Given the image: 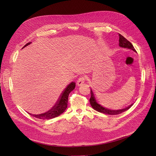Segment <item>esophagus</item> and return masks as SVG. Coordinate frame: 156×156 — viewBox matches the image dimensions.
<instances>
[{"label": "esophagus", "instance_id": "esophagus-1", "mask_svg": "<svg viewBox=\"0 0 156 156\" xmlns=\"http://www.w3.org/2000/svg\"><path fill=\"white\" fill-rule=\"evenodd\" d=\"M85 77L84 76H80L79 78H78V80H77V81H76V84L78 85V86H81V85H82L84 83V81H85Z\"/></svg>", "mask_w": 156, "mask_h": 156}]
</instances>
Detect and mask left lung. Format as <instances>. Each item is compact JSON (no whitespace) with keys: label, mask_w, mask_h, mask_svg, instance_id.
Instances as JSON below:
<instances>
[{"label":"left lung","mask_w":156,"mask_h":156,"mask_svg":"<svg viewBox=\"0 0 156 156\" xmlns=\"http://www.w3.org/2000/svg\"><path fill=\"white\" fill-rule=\"evenodd\" d=\"M119 46L121 48L129 49H131L133 51H134L135 52H136L135 49L134 48V47H133V46L132 45V44L129 41H128L125 37H124L120 34H119ZM90 102L91 105L94 110H97L98 112L104 113L105 114H108V115L120 114L121 113L125 112V111L128 110L133 104H132L130 105H129L128 107H126L125 108H123V109H120V110H110V109L107 108L106 107H103L99 103V102L98 101V100L96 99V97L95 96L94 93L93 91L91 89V98L90 99Z\"/></svg>","instance_id":"1"}]
</instances>
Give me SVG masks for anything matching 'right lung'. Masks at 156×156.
Returning a JSON list of instances; mask_svg holds the SVG:
<instances>
[{"instance_id":"1","label":"right lung","mask_w":156,"mask_h":156,"mask_svg":"<svg viewBox=\"0 0 156 156\" xmlns=\"http://www.w3.org/2000/svg\"><path fill=\"white\" fill-rule=\"evenodd\" d=\"M31 43V42L27 43L25 46H23V48L29 45V44H30ZM75 87V82H72L70 84H69L67 86H66V88L63 90V91L62 92V93L61 94V95L60 96V98H58V100L57 101L56 104L51 110L48 111V112L44 114H38V115H33L31 114H30V115H31L35 118L42 119V120L51 119L59 116L60 114H62L64 112L65 109L66 108V107H67L69 94L70 93L71 91H72L74 90Z\"/></svg>"}]
</instances>
